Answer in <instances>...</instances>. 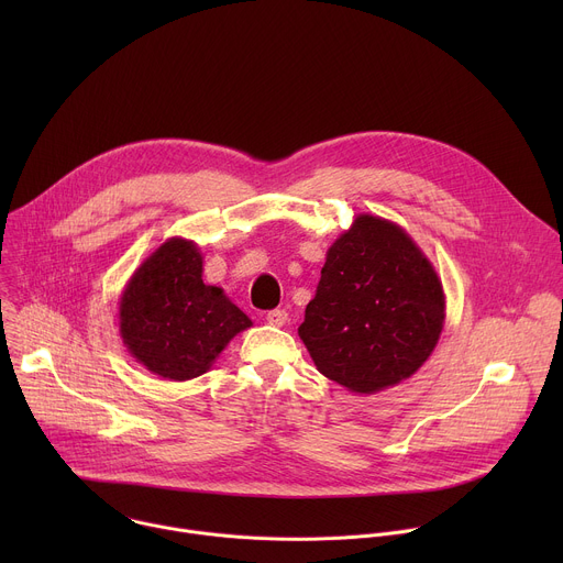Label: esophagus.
Instances as JSON below:
<instances>
[{
  "mask_svg": "<svg viewBox=\"0 0 563 563\" xmlns=\"http://www.w3.org/2000/svg\"><path fill=\"white\" fill-rule=\"evenodd\" d=\"M267 323L269 325H274V328H283L285 323H287V311L285 309H272V311H267Z\"/></svg>",
  "mask_w": 563,
  "mask_h": 563,
  "instance_id": "1",
  "label": "esophagus"
}]
</instances>
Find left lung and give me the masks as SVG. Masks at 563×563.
<instances>
[{
  "mask_svg": "<svg viewBox=\"0 0 563 563\" xmlns=\"http://www.w3.org/2000/svg\"><path fill=\"white\" fill-rule=\"evenodd\" d=\"M443 323L441 278L410 233L358 213L328 250L298 336L320 374L367 396L410 378Z\"/></svg>",
  "mask_w": 563,
  "mask_h": 563,
  "instance_id": "1",
  "label": "left lung"
}]
</instances>
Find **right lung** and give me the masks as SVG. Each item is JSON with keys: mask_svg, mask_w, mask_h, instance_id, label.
I'll list each match as a JSON object with an SVG mask.
<instances>
[{"mask_svg": "<svg viewBox=\"0 0 563 563\" xmlns=\"http://www.w3.org/2000/svg\"><path fill=\"white\" fill-rule=\"evenodd\" d=\"M118 309L129 354L167 380L211 369L229 341L252 328L222 287L202 283V254L194 240L169 238L129 278Z\"/></svg>", "mask_w": 563, "mask_h": 563, "instance_id": "1", "label": "right lung"}]
</instances>
